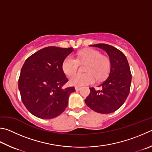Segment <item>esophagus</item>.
<instances>
[{"instance_id":"esophagus-1","label":"esophagus","mask_w":152,"mask_h":152,"mask_svg":"<svg viewBox=\"0 0 152 152\" xmlns=\"http://www.w3.org/2000/svg\"><path fill=\"white\" fill-rule=\"evenodd\" d=\"M75 89H76V91H79V90H80L81 88H80V87H76V88H75Z\"/></svg>"}]
</instances>
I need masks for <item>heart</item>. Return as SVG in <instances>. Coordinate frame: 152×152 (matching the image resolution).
Wrapping results in <instances>:
<instances>
[{"label": "heart", "mask_w": 152, "mask_h": 152, "mask_svg": "<svg viewBox=\"0 0 152 152\" xmlns=\"http://www.w3.org/2000/svg\"><path fill=\"white\" fill-rule=\"evenodd\" d=\"M78 63L84 64L82 74H75L70 78L69 83L76 87L92 84L96 80H102L108 74L111 67V62L108 57L102 55L101 52L94 49L84 50L79 52L76 59L70 56H67L62 62L63 72L68 76L72 75L78 70Z\"/></svg>", "instance_id": "heart-1"}]
</instances>
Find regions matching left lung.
<instances>
[{
  "mask_svg": "<svg viewBox=\"0 0 152 152\" xmlns=\"http://www.w3.org/2000/svg\"><path fill=\"white\" fill-rule=\"evenodd\" d=\"M90 46L106 51L110 57L111 67L107 78L100 86L102 90L90 88V94L85 103L96 112L110 114L119 109L128 97L132 81L130 68L125 55L114 46L106 44Z\"/></svg>",
  "mask_w": 152,
  "mask_h": 152,
  "instance_id": "8db88e82",
  "label": "left lung"
}]
</instances>
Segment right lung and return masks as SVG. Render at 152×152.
<instances>
[{"label": "right lung", "mask_w": 152, "mask_h": 152, "mask_svg": "<svg viewBox=\"0 0 152 152\" xmlns=\"http://www.w3.org/2000/svg\"><path fill=\"white\" fill-rule=\"evenodd\" d=\"M73 48L48 46L32 54L22 67L18 88L26 109L41 119L58 116L66 108L74 87L62 88L68 81L62 64Z\"/></svg>", "instance_id": "obj_1"}]
</instances>
